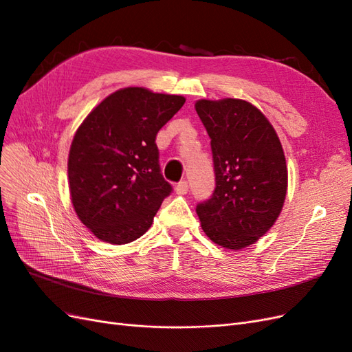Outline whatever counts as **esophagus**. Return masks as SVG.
Instances as JSON below:
<instances>
[{"label": "esophagus", "instance_id": "1", "mask_svg": "<svg viewBox=\"0 0 352 352\" xmlns=\"http://www.w3.org/2000/svg\"><path fill=\"white\" fill-rule=\"evenodd\" d=\"M175 189H176L177 195H185L188 192V182H186V180H180Z\"/></svg>", "mask_w": 352, "mask_h": 352}]
</instances>
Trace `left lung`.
Masks as SVG:
<instances>
[{"label": "left lung", "instance_id": "1", "mask_svg": "<svg viewBox=\"0 0 352 352\" xmlns=\"http://www.w3.org/2000/svg\"><path fill=\"white\" fill-rule=\"evenodd\" d=\"M211 138L216 189L197 207L201 228L223 248L238 251L267 233L280 216L287 167L278 133L261 110L239 98L198 100Z\"/></svg>", "mask_w": 352, "mask_h": 352}]
</instances>
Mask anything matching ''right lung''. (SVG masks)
<instances>
[{
  "instance_id": "right-lung-1",
  "label": "right lung",
  "mask_w": 352,
  "mask_h": 352,
  "mask_svg": "<svg viewBox=\"0 0 352 352\" xmlns=\"http://www.w3.org/2000/svg\"><path fill=\"white\" fill-rule=\"evenodd\" d=\"M185 101L127 87L105 97L78 127L67 160L70 199L100 241L129 243L151 228L172 192L160 173L155 136Z\"/></svg>"
}]
</instances>
